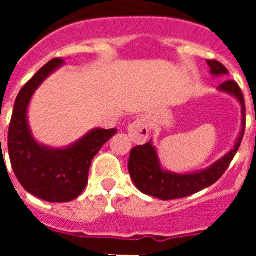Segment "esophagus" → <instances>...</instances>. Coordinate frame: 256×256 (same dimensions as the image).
<instances>
[{
  "mask_svg": "<svg viewBox=\"0 0 256 256\" xmlns=\"http://www.w3.org/2000/svg\"><path fill=\"white\" fill-rule=\"evenodd\" d=\"M128 134L132 141L137 144H142L148 138V122L144 119H137L128 126Z\"/></svg>",
  "mask_w": 256,
  "mask_h": 256,
  "instance_id": "34e87169",
  "label": "esophagus"
}]
</instances>
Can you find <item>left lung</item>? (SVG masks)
<instances>
[{"mask_svg":"<svg viewBox=\"0 0 256 256\" xmlns=\"http://www.w3.org/2000/svg\"><path fill=\"white\" fill-rule=\"evenodd\" d=\"M206 62L210 66V72L212 76L228 74L227 68L219 61L206 60ZM218 88L220 91L234 94L242 108V130L240 133L234 148L227 155L223 156L219 162L212 164L210 168L205 169V170L192 174H176L162 170L159 164V159H158V154L152 148L151 142L141 144V146H136L130 151L128 170H130L136 187L141 192H144V195L154 196V198H162V200L187 198V196L194 195L196 192L214 184L227 170L230 162L234 160V155L238 151L240 144L242 142L246 126V106L242 91L237 82L228 79L222 83Z\"/></svg>","mask_w":256,"mask_h":256,"instance_id":"left-lung-1","label":"left lung"}]
</instances>
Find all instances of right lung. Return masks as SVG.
Returning a JSON list of instances; mask_svg holds the SVG:
<instances>
[{"label": "right lung", "instance_id": "1", "mask_svg": "<svg viewBox=\"0 0 256 256\" xmlns=\"http://www.w3.org/2000/svg\"><path fill=\"white\" fill-rule=\"evenodd\" d=\"M64 60L52 58L20 90L8 126L11 166L24 188L48 202H68L78 198L88 182V172L96 154L116 130H94L66 148H44L32 137L26 108L32 94Z\"/></svg>", "mask_w": 256, "mask_h": 256}]
</instances>
